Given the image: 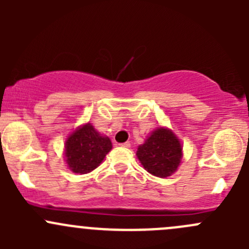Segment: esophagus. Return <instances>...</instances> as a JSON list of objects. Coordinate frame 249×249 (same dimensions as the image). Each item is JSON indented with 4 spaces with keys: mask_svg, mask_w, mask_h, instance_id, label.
Segmentation results:
<instances>
[{
    "mask_svg": "<svg viewBox=\"0 0 249 249\" xmlns=\"http://www.w3.org/2000/svg\"><path fill=\"white\" fill-rule=\"evenodd\" d=\"M120 145H122V147H124V148H130V142H124V143H120Z\"/></svg>",
    "mask_w": 249,
    "mask_h": 249,
    "instance_id": "obj_1",
    "label": "esophagus"
}]
</instances>
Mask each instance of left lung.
<instances>
[{"instance_id": "1", "label": "left lung", "mask_w": 249, "mask_h": 249, "mask_svg": "<svg viewBox=\"0 0 249 249\" xmlns=\"http://www.w3.org/2000/svg\"><path fill=\"white\" fill-rule=\"evenodd\" d=\"M182 144L167 127H158L137 148V158L144 170L160 178L177 171L182 160Z\"/></svg>"}]
</instances>
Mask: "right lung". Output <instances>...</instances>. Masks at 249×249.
<instances>
[{"label": "right lung", "mask_w": 249, "mask_h": 249, "mask_svg": "<svg viewBox=\"0 0 249 249\" xmlns=\"http://www.w3.org/2000/svg\"><path fill=\"white\" fill-rule=\"evenodd\" d=\"M112 149V142L102 136L90 123L77 127L65 143V160L74 173L91 172L96 169Z\"/></svg>", "instance_id": "1"}]
</instances>
